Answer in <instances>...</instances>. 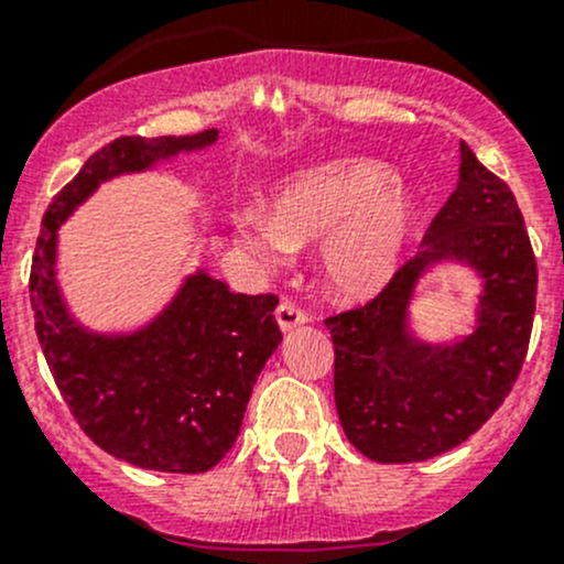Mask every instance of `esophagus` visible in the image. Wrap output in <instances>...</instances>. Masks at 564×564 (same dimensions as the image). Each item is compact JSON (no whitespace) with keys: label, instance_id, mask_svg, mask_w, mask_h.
<instances>
[{"label":"esophagus","instance_id":"34e87169","mask_svg":"<svg viewBox=\"0 0 564 564\" xmlns=\"http://www.w3.org/2000/svg\"><path fill=\"white\" fill-rule=\"evenodd\" d=\"M275 316H278V324H281V329H294L300 327V324L308 322V314H305L297 303H292V300H281Z\"/></svg>","mask_w":564,"mask_h":564}]
</instances>
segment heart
<instances>
[{"mask_svg":"<svg viewBox=\"0 0 564 564\" xmlns=\"http://www.w3.org/2000/svg\"><path fill=\"white\" fill-rule=\"evenodd\" d=\"M409 229L412 204L392 169L349 158L283 182L272 198V218L259 209L237 218V242L261 259H281L324 237V286L335 297L362 300L390 281Z\"/></svg>","mask_w":564,"mask_h":564,"instance_id":"obj_1","label":"heart"}]
</instances>
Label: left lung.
Listing matches in <instances>:
<instances>
[{
    "label": "left lung",
    "instance_id": "obj_1",
    "mask_svg": "<svg viewBox=\"0 0 564 564\" xmlns=\"http://www.w3.org/2000/svg\"><path fill=\"white\" fill-rule=\"evenodd\" d=\"M423 242L377 297L324 318L344 434L379 464L434 458L469 440L510 395L532 335L538 261L524 215L464 141L456 191ZM436 258H464L487 278L481 324L451 350L414 345L402 327L413 278Z\"/></svg>",
    "mask_w": 564,
    "mask_h": 564
}]
</instances>
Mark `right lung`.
Instances as JSON below:
<instances>
[{"label":"right lung","instance_id":"right-lung-1","mask_svg":"<svg viewBox=\"0 0 564 564\" xmlns=\"http://www.w3.org/2000/svg\"><path fill=\"white\" fill-rule=\"evenodd\" d=\"M215 139L218 130L161 139L119 135L100 147L51 198L32 256L35 333L56 388L95 445L144 469L196 475L231 451L256 377L281 344L272 314L278 297L229 292L218 278L196 275L144 333L95 338L59 303L56 229L98 182Z\"/></svg>","mask_w":564,"mask_h":564}]
</instances>
